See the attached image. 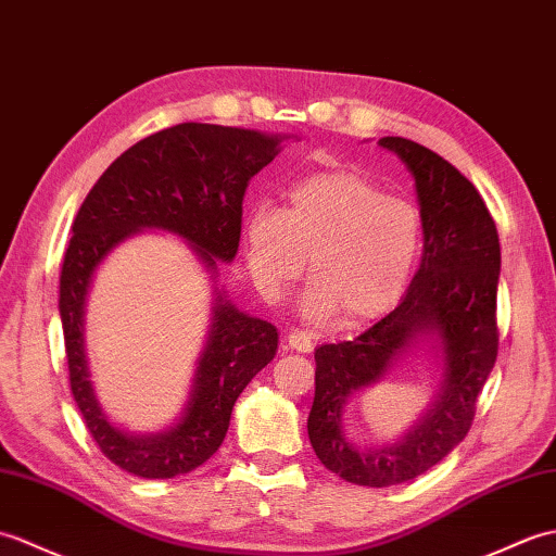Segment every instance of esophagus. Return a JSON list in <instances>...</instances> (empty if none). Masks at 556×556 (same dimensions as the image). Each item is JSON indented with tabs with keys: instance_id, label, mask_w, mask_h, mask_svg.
I'll return each mask as SVG.
<instances>
[{
	"instance_id": "esophagus-1",
	"label": "esophagus",
	"mask_w": 556,
	"mask_h": 556,
	"mask_svg": "<svg viewBox=\"0 0 556 556\" xmlns=\"http://www.w3.org/2000/svg\"><path fill=\"white\" fill-rule=\"evenodd\" d=\"M288 344H290V350H294V352H304V354H309L312 350H314V336L309 330H292L290 336H288Z\"/></svg>"
}]
</instances>
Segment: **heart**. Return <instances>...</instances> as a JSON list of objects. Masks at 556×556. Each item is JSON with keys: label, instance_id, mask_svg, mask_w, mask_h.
<instances>
[{"label": "heart", "instance_id": "b5f03b06", "mask_svg": "<svg viewBox=\"0 0 556 556\" xmlns=\"http://www.w3.org/2000/svg\"><path fill=\"white\" fill-rule=\"evenodd\" d=\"M424 214L359 170L340 168L294 185L288 206L262 204L247 218V266L258 292L278 302L306 268V314L354 328L402 300L424 252Z\"/></svg>", "mask_w": 556, "mask_h": 556}]
</instances>
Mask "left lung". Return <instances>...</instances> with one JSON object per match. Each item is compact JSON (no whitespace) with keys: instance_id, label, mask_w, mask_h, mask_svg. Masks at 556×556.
<instances>
[{"instance_id":"1","label":"left lung","mask_w":556,"mask_h":556,"mask_svg":"<svg viewBox=\"0 0 556 556\" xmlns=\"http://www.w3.org/2000/svg\"><path fill=\"white\" fill-rule=\"evenodd\" d=\"M414 174L426 224L424 258L406 298L359 338L316 350L309 440L328 471L354 485L388 488L426 473L471 430L478 394L495 366L500 238L483 197L428 147L382 138ZM438 331L446 356L441 400L400 446L364 453L341 435V404L370 384L409 339Z\"/></svg>"}]
</instances>
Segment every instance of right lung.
I'll list each match as a JSON object with an SVG mask.
<instances>
[{"label":"right lung","instance_id":"add662e5","mask_svg":"<svg viewBox=\"0 0 556 556\" xmlns=\"http://www.w3.org/2000/svg\"><path fill=\"white\" fill-rule=\"evenodd\" d=\"M256 130L178 123L135 142L85 197L59 276L71 392L97 447L140 478H174L202 466L224 442L240 392L278 350V330L238 312L218 292L212 332L182 421L162 435H128L109 424L88 380L83 306L94 268L130 232L164 228L188 240L208 268L230 262L242 230L247 185L278 154Z\"/></svg>","mask_w":556,"mask_h":556}]
</instances>
